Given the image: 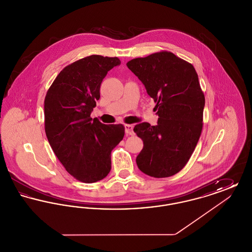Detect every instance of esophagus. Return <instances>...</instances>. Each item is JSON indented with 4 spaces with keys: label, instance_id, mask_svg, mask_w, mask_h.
Here are the masks:
<instances>
[{
    "label": "esophagus",
    "instance_id": "obj_1",
    "mask_svg": "<svg viewBox=\"0 0 252 252\" xmlns=\"http://www.w3.org/2000/svg\"><path fill=\"white\" fill-rule=\"evenodd\" d=\"M125 130H126V135H133L134 134L132 125H125Z\"/></svg>",
    "mask_w": 252,
    "mask_h": 252
}]
</instances>
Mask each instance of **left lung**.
<instances>
[{
    "label": "left lung",
    "instance_id": "obj_1",
    "mask_svg": "<svg viewBox=\"0 0 252 252\" xmlns=\"http://www.w3.org/2000/svg\"><path fill=\"white\" fill-rule=\"evenodd\" d=\"M126 66L156 103L157 126L141 123L134 132L144 142L139 169L153 178H168L186 165L203 126L205 96L191 63L162 51L134 59Z\"/></svg>",
    "mask_w": 252,
    "mask_h": 252
}]
</instances>
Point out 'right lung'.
Masks as SVG:
<instances>
[{
	"label": "right lung",
	"instance_id": "obj_1",
	"mask_svg": "<svg viewBox=\"0 0 252 252\" xmlns=\"http://www.w3.org/2000/svg\"><path fill=\"white\" fill-rule=\"evenodd\" d=\"M118 58L93 55L66 66L44 100L45 133L56 156L74 179L103 180L111 169L110 153L125 136L123 125H104L91 118L100 86Z\"/></svg>",
	"mask_w": 252,
	"mask_h": 252
}]
</instances>
